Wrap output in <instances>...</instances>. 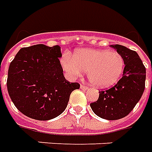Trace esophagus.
<instances>
[{"mask_svg": "<svg viewBox=\"0 0 152 152\" xmlns=\"http://www.w3.org/2000/svg\"><path fill=\"white\" fill-rule=\"evenodd\" d=\"M80 88H81L82 90H83V91H86V90H88V88L87 86H84V85H81L80 86Z\"/></svg>", "mask_w": 152, "mask_h": 152, "instance_id": "obj_1", "label": "esophagus"}]
</instances>
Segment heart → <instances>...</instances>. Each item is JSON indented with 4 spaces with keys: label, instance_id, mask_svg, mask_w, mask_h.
Returning a JSON list of instances; mask_svg holds the SVG:
<instances>
[{
    "label": "heart",
    "instance_id": "b5f03b06",
    "mask_svg": "<svg viewBox=\"0 0 152 152\" xmlns=\"http://www.w3.org/2000/svg\"><path fill=\"white\" fill-rule=\"evenodd\" d=\"M61 66L71 78L80 76L83 71L97 88H109L116 84L124 69V60L115 50L102 49H81L74 56L64 55L61 60Z\"/></svg>",
    "mask_w": 152,
    "mask_h": 152
}]
</instances>
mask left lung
I'll return each instance as SVG.
<instances>
[{
  "instance_id": "obj_1",
  "label": "left lung",
  "mask_w": 152,
  "mask_h": 152,
  "mask_svg": "<svg viewBox=\"0 0 152 152\" xmlns=\"http://www.w3.org/2000/svg\"><path fill=\"white\" fill-rule=\"evenodd\" d=\"M124 60L123 77L114 87L99 91V98L90 104L102 119L116 120L128 115L139 102L145 89L146 68L136 51L121 45H111Z\"/></svg>"
}]
</instances>
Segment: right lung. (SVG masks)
<instances>
[{
    "mask_svg": "<svg viewBox=\"0 0 152 152\" xmlns=\"http://www.w3.org/2000/svg\"><path fill=\"white\" fill-rule=\"evenodd\" d=\"M61 47L37 44L16 54L8 70L7 90L16 108L29 118L49 120L64 112L71 92L80 88L64 78Z\"/></svg>",
    "mask_w": 152,
    "mask_h": 152,
    "instance_id": "add662e5",
    "label": "right lung"
}]
</instances>
